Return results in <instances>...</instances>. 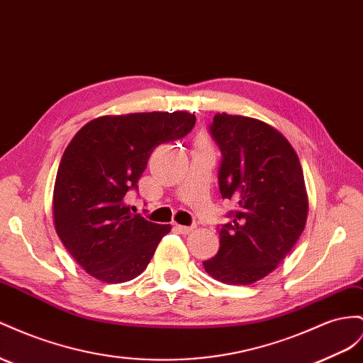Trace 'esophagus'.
Here are the masks:
<instances>
[{"label": "esophagus", "instance_id": "1", "mask_svg": "<svg viewBox=\"0 0 363 363\" xmlns=\"http://www.w3.org/2000/svg\"><path fill=\"white\" fill-rule=\"evenodd\" d=\"M174 228L177 229L180 233H184V235L186 233H191L194 230V226H183V224H177V223L174 224Z\"/></svg>", "mask_w": 363, "mask_h": 363}]
</instances>
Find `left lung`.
I'll return each instance as SVG.
<instances>
[{
    "label": "left lung",
    "instance_id": "8db88e82",
    "mask_svg": "<svg viewBox=\"0 0 363 363\" xmlns=\"http://www.w3.org/2000/svg\"><path fill=\"white\" fill-rule=\"evenodd\" d=\"M211 134L220 146L223 199L237 209L220 228V250L203 262L212 278L249 286L275 270L306 228L308 195L296 151L272 125L218 113Z\"/></svg>",
    "mask_w": 363,
    "mask_h": 363
}]
</instances>
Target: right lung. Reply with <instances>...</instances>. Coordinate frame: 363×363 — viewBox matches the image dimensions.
<instances>
[{
    "label": "right lung",
    "mask_w": 363,
    "mask_h": 363,
    "mask_svg": "<svg viewBox=\"0 0 363 363\" xmlns=\"http://www.w3.org/2000/svg\"><path fill=\"white\" fill-rule=\"evenodd\" d=\"M195 125L188 111L102 116L68 143L53 189V223L74 261L93 278L121 284L148 266L171 224L133 213L126 194L155 146L184 137Z\"/></svg>",
    "instance_id": "1"
}]
</instances>
